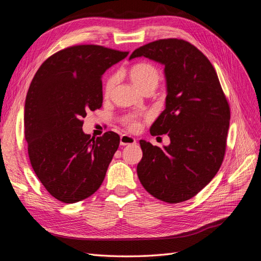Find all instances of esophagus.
<instances>
[{"label":"esophagus","instance_id":"obj_1","mask_svg":"<svg viewBox=\"0 0 261 261\" xmlns=\"http://www.w3.org/2000/svg\"><path fill=\"white\" fill-rule=\"evenodd\" d=\"M120 143H121L122 146L134 145V144H136V139L134 138V137H132V136H128V135H122Z\"/></svg>","mask_w":261,"mask_h":261}]
</instances>
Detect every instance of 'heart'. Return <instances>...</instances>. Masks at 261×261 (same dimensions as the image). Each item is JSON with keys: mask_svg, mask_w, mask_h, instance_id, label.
Instances as JSON below:
<instances>
[{"mask_svg": "<svg viewBox=\"0 0 261 261\" xmlns=\"http://www.w3.org/2000/svg\"><path fill=\"white\" fill-rule=\"evenodd\" d=\"M128 74L133 84L143 92L147 90H153L160 81L159 69L149 62H138L136 64L132 65ZM116 75H111L107 78L103 87V93L106 97H109L112 93L116 85ZM123 123L132 132L138 130L141 126L140 117L134 114L126 116Z\"/></svg>", "mask_w": 261, "mask_h": 261, "instance_id": "1", "label": "heart"}]
</instances>
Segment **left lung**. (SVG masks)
Instances as JSON below:
<instances>
[{"instance_id": "8db88e82", "label": "left lung", "mask_w": 261, "mask_h": 261, "mask_svg": "<svg viewBox=\"0 0 261 261\" xmlns=\"http://www.w3.org/2000/svg\"><path fill=\"white\" fill-rule=\"evenodd\" d=\"M138 57L165 66V110L150 134H168L171 144L160 148L140 140L137 174L156 199L183 202L208 185L223 162L230 106L211 62L188 41L160 39L136 49L129 59Z\"/></svg>"}]
</instances>
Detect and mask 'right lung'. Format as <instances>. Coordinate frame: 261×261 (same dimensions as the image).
<instances>
[{
  "label": "right lung",
  "mask_w": 261,
  "mask_h": 261,
  "mask_svg": "<svg viewBox=\"0 0 261 261\" xmlns=\"http://www.w3.org/2000/svg\"><path fill=\"white\" fill-rule=\"evenodd\" d=\"M127 54L97 44L68 46L46 59L29 86L23 113L29 160L62 202L88 198L106 177L120 136L86 135L83 118L102 107V74Z\"/></svg>",
  "instance_id": "obj_1"
}]
</instances>
